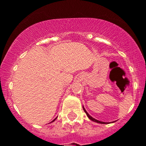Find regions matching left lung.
Instances as JSON below:
<instances>
[{
	"label": "left lung",
	"mask_w": 146,
	"mask_h": 146,
	"mask_svg": "<svg viewBox=\"0 0 146 146\" xmlns=\"http://www.w3.org/2000/svg\"><path fill=\"white\" fill-rule=\"evenodd\" d=\"M83 110H84V112H85V113L87 114V117H88L89 118H90V120H92V121H95V122H96V123H101V124H105V123H104V122H102V121H99V120H96V119L93 118L92 117H91V116H90V115H89V114L87 113V111L85 110V109H84V107H83Z\"/></svg>",
	"instance_id": "8db88e82"
}]
</instances>
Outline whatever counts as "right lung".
<instances>
[{
  "label": "right lung",
  "instance_id": "1",
  "mask_svg": "<svg viewBox=\"0 0 146 146\" xmlns=\"http://www.w3.org/2000/svg\"><path fill=\"white\" fill-rule=\"evenodd\" d=\"M54 120H55V119H54V120H53V121H52V122H54ZM52 122H51V123H52Z\"/></svg>",
  "mask_w": 146,
  "mask_h": 146
}]
</instances>
